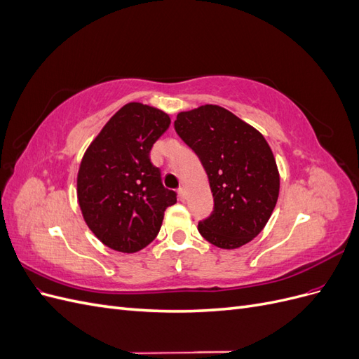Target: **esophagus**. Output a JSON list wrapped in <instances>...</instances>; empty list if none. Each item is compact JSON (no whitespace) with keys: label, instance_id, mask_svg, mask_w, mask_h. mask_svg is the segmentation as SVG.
<instances>
[{"label":"esophagus","instance_id":"34e87169","mask_svg":"<svg viewBox=\"0 0 359 359\" xmlns=\"http://www.w3.org/2000/svg\"><path fill=\"white\" fill-rule=\"evenodd\" d=\"M178 198H180V201H181V202H184V201L187 199L186 189H184V187H180V189H178Z\"/></svg>","mask_w":359,"mask_h":359}]
</instances>
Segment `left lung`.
<instances>
[{
	"instance_id": "1",
	"label": "left lung",
	"mask_w": 359,
	"mask_h": 359,
	"mask_svg": "<svg viewBox=\"0 0 359 359\" xmlns=\"http://www.w3.org/2000/svg\"><path fill=\"white\" fill-rule=\"evenodd\" d=\"M173 126L210 180L214 210L199 222L201 235L226 250L252 241L268 223L280 190L276 158L265 137L215 104L180 112Z\"/></svg>"
}]
</instances>
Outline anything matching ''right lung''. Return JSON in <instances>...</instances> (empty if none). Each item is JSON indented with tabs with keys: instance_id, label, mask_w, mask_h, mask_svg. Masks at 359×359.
Here are the masks:
<instances>
[{
	"instance_id": "add662e5",
	"label": "right lung",
	"mask_w": 359,
	"mask_h": 359,
	"mask_svg": "<svg viewBox=\"0 0 359 359\" xmlns=\"http://www.w3.org/2000/svg\"><path fill=\"white\" fill-rule=\"evenodd\" d=\"M170 118L142 103L123 106L86 149L78 173V201L91 232L112 250L135 253L157 236L177 193L151 163Z\"/></svg>"
}]
</instances>
